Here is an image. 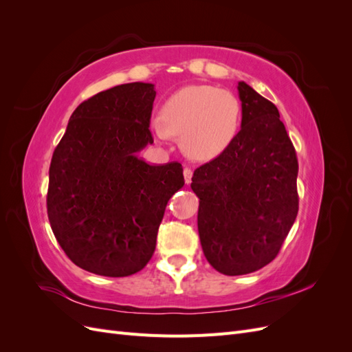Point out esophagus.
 <instances>
[{"label":"esophagus","mask_w":352,"mask_h":352,"mask_svg":"<svg viewBox=\"0 0 352 352\" xmlns=\"http://www.w3.org/2000/svg\"><path fill=\"white\" fill-rule=\"evenodd\" d=\"M184 177H185V184L189 185L190 184V179H192V170L185 167L184 168Z\"/></svg>","instance_id":"34e87169"}]
</instances>
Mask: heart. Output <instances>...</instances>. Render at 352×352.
<instances>
[{"label": "heart", "mask_w": 352, "mask_h": 352, "mask_svg": "<svg viewBox=\"0 0 352 352\" xmlns=\"http://www.w3.org/2000/svg\"><path fill=\"white\" fill-rule=\"evenodd\" d=\"M242 123V104L235 94L208 85H190L163 104L153 129L158 140L182 136L184 151L206 162L235 141Z\"/></svg>", "instance_id": "b5f03b06"}]
</instances>
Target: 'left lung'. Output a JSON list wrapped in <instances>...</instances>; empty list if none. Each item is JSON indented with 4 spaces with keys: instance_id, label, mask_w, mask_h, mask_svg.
Wrapping results in <instances>:
<instances>
[{
    "instance_id": "obj_1",
    "label": "left lung",
    "mask_w": 352,
    "mask_h": 352,
    "mask_svg": "<svg viewBox=\"0 0 352 352\" xmlns=\"http://www.w3.org/2000/svg\"><path fill=\"white\" fill-rule=\"evenodd\" d=\"M241 131L198 167V233L207 261L228 276L260 270L278 255L298 214V160L276 105L238 83Z\"/></svg>"
}]
</instances>
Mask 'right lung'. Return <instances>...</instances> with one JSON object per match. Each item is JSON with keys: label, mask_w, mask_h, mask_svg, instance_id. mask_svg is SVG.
<instances>
[{"label": "right lung", "mask_w": 352, "mask_h": 352, "mask_svg": "<svg viewBox=\"0 0 352 352\" xmlns=\"http://www.w3.org/2000/svg\"><path fill=\"white\" fill-rule=\"evenodd\" d=\"M153 83L114 87L73 111L50 166L48 219L67 257L109 278L151 260L167 201L184 186L179 163L148 164Z\"/></svg>", "instance_id": "1"}]
</instances>
